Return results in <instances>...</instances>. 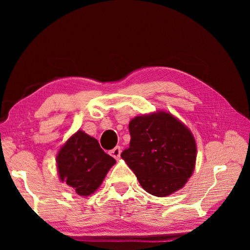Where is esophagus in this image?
<instances>
[{"mask_svg":"<svg viewBox=\"0 0 250 250\" xmlns=\"http://www.w3.org/2000/svg\"><path fill=\"white\" fill-rule=\"evenodd\" d=\"M121 154V147L120 146H116L115 149H112L110 151V155H112L115 159H119Z\"/></svg>","mask_w":250,"mask_h":250,"instance_id":"34e87169","label":"esophagus"}]
</instances>
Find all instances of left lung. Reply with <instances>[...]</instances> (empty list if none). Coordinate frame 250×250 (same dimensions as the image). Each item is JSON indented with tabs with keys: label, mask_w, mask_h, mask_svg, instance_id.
Segmentation results:
<instances>
[{
	"label": "left lung",
	"mask_w": 250,
	"mask_h": 250,
	"mask_svg": "<svg viewBox=\"0 0 250 250\" xmlns=\"http://www.w3.org/2000/svg\"><path fill=\"white\" fill-rule=\"evenodd\" d=\"M131 140L121 158L147 193L163 197L182 188L194 171L193 134L171 113L160 111L130 121Z\"/></svg>",
	"instance_id": "1"
}]
</instances>
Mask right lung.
Wrapping results in <instances>:
<instances>
[{"mask_svg":"<svg viewBox=\"0 0 250 250\" xmlns=\"http://www.w3.org/2000/svg\"><path fill=\"white\" fill-rule=\"evenodd\" d=\"M115 163L99 142L83 131L69 138L57 155L59 177L80 196L94 193Z\"/></svg>","mask_w":250,"mask_h":250,"instance_id":"right-lung-1","label":"right lung"}]
</instances>
